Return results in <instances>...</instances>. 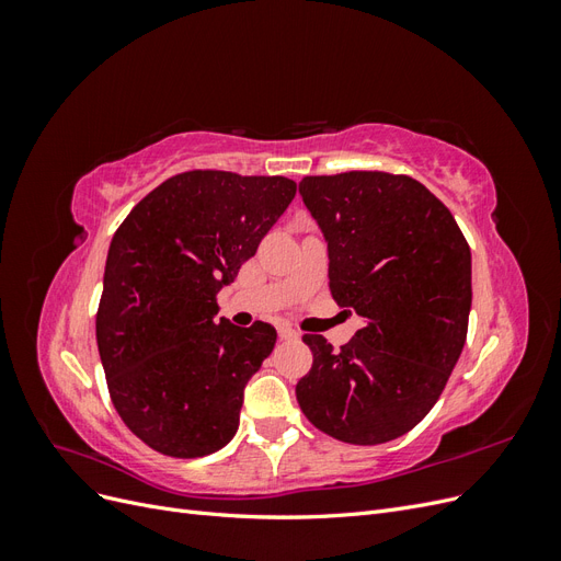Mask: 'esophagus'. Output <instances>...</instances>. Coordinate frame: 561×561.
Here are the masks:
<instances>
[{"mask_svg":"<svg viewBox=\"0 0 561 561\" xmlns=\"http://www.w3.org/2000/svg\"><path fill=\"white\" fill-rule=\"evenodd\" d=\"M278 336L280 339H299V332L293 330L290 325H278Z\"/></svg>","mask_w":561,"mask_h":561,"instance_id":"1","label":"esophagus"}]
</instances>
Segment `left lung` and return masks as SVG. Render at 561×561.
<instances>
[{"label":"left lung","instance_id":"obj_1","mask_svg":"<svg viewBox=\"0 0 561 561\" xmlns=\"http://www.w3.org/2000/svg\"><path fill=\"white\" fill-rule=\"evenodd\" d=\"M299 194L328 243L332 297L363 318L339 351L304 336L313 367L299 407L342 443H390L433 410L463 351L470 248L445 203L407 175H316Z\"/></svg>","mask_w":561,"mask_h":561}]
</instances>
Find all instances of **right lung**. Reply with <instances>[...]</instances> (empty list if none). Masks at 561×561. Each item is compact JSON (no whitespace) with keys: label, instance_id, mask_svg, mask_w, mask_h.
I'll return each instance as SVG.
<instances>
[{"label":"right lung","instance_id":"add662e5","mask_svg":"<svg viewBox=\"0 0 561 561\" xmlns=\"http://www.w3.org/2000/svg\"><path fill=\"white\" fill-rule=\"evenodd\" d=\"M297 194L287 178L192 171L159 184L110 243L95 336L118 416L145 445L194 458L239 431L276 330L217 318V295Z\"/></svg>","mask_w":561,"mask_h":561}]
</instances>
